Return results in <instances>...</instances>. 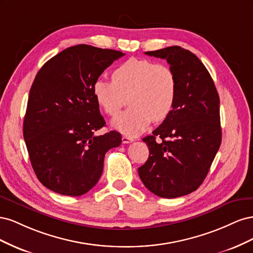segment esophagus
I'll list each match as a JSON object with an SVG mask.
<instances>
[{
  "label": "esophagus",
  "mask_w": 253,
  "mask_h": 253,
  "mask_svg": "<svg viewBox=\"0 0 253 253\" xmlns=\"http://www.w3.org/2000/svg\"><path fill=\"white\" fill-rule=\"evenodd\" d=\"M134 141V138H132V137H128V136H122V142L124 143H129Z\"/></svg>",
  "instance_id": "34e87169"
}]
</instances>
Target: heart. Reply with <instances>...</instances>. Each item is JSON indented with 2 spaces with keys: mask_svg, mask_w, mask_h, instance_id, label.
I'll list each match as a JSON object with an SVG mask.
<instances>
[{
  "mask_svg": "<svg viewBox=\"0 0 253 253\" xmlns=\"http://www.w3.org/2000/svg\"><path fill=\"white\" fill-rule=\"evenodd\" d=\"M93 95L100 109L117 116L128 102L131 108L113 121L120 132L135 136L151 121H163L172 112L177 96V78L172 68L147 59H128L112 74V82L97 79Z\"/></svg>",
  "mask_w": 253,
  "mask_h": 253,
  "instance_id": "obj_1",
  "label": "heart"
}]
</instances>
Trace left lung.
Instances as JSON below:
<instances>
[{
  "instance_id": "left-lung-1",
  "label": "left lung",
  "mask_w": 253,
  "mask_h": 253,
  "mask_svg": "<svg viewBox=\"0 0 253 253\" xmlns=\"http://www.w3.org/2000/svg\"><path fill=\"white\" fill-rule=\"evenodd\" d=\"M145 55L167 60L177 78V96L169 116L142 139L150 155L138 174L157 196H183L202 185L219 149V97L209 72L190 50L170 46Z\"/></svg>"
}]
</instances>
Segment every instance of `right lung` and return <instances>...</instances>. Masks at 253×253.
<instances>
[{
  "instance_id": "obj_1",
  "label": "right lung",
  "mask_w": 253,
  "mask_h": 253,
  "mask_svg": "<svg viewBox=\"0 0 253 253\" xmlns=\"http://www.w3.org/2000/svg\"><path fill=\"white\" fill-rule=\"evenodd\" d=\"M124 55L79 44L59 52L38 72L23 136L38 179L53 192L67 196L88 192L102 174L105 153L121 144L116 131L94 134L105 121L93 84Z\"/></svg>"
}]
</instances>
